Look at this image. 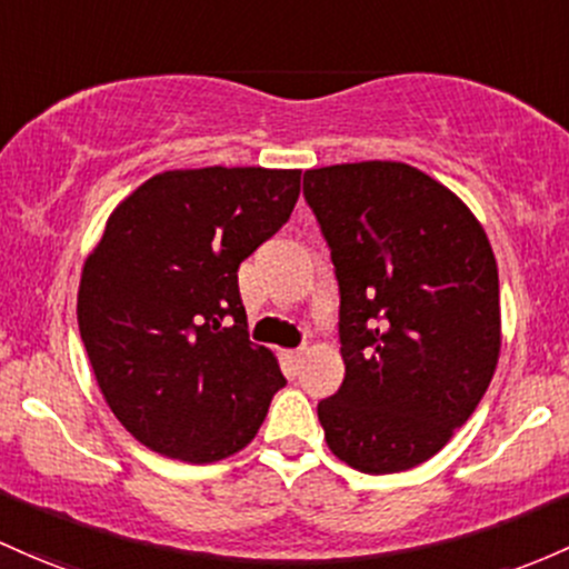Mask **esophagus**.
I'll list each match as a JSON object with an SVG mask.
<instances>
[{"instance_id":"34e87169","label":"esophagus","mask_w":569,"mask_h":569,"mask_svg":"<svg viewBox=\"0 0 569 569\" xmlns=\"http://www.w3.org/2000/svg\"><path fill=\"white\" fill-rule=\"evenodd\" d=\"M283 356H286V361H289V365H295V367H299L305 361L302 351H286Z\"/></svg>"}]
</instances>
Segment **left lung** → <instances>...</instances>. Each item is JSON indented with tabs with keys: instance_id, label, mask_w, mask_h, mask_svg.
<instances>
[{
	"instance_id": "obj_1",
	"label": "left lung",
	"mask_w": 569,
	"mask_h": 569,
	"mask_svg": "<svg viewBox=\"0 0 569 569\" xmlns=\"http://www.w3.org/2000/svg\"><path fill=\"white\" fill-rule=\"evenodd\" d=\"M340 283V391L318 402L329 451L389 476L432 459L476 413L502 348L497 259L440 180L405 161L305 172Z\"/></svg>"
}]
</instances>
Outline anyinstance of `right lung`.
I'll use <instances>...</instances> for the list:
<instances>
[{
    "label": "right lung",
    "mask_w": 569,
    "mask_h": 569,
    "mask_svg": "<svg viewBox=\"0 0 569 569\" xmlns=\"http://www.w3.org/2000/svg\"><path fill=\"white\" fill-rule=\"evenodd\" d=\"M302 170H167L123 197L86 256L78 327L99 391L151 451L213 465L253 440L286 386L248 340L237 270L289 221Z\"/></svg>",
    "instance_id": "add662e5"
}]
</instances>
